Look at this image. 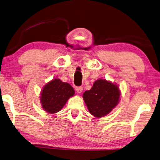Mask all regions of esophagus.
Masks as SVG:
<instances>
[{"mask_svg":"<svg viewBox=\"0 0 160 160\" xmlns=\"http://www.w3.org/2000/svg\"><path fill=\"white\" fill-rule=\"evenodd\" d=\"M76 91L77 93H81L83 91V87L82 86H77V87H76Z\"/></svg>","mask_w":160,"mask_h":160,"instance_id":"34e87169","label":"esophagus"}]
</instances>
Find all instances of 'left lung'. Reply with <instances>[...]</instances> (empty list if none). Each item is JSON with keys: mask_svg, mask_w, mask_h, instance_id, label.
Instances as JSON below:
<instances>
[{"mask_svg": "<svg viewBox=\"0 0 160 160\" xmlns=\"http://www.w3.org/2000/svg\"><path fill=\"white\" fill-rule=\"evenodd\" d=\"M120 96L118 85L101 78L96 80L92 88L83 94L88 111L97 118L106 116L116 108L120 101Z\"/></svg>", "mask_w": 160, "mask_h": 160, "instance_id": "1", "label": "left lung"}]
</instances>
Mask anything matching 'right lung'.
Wrapping results in <instances>:
<instances>
[{"mask_svg":"<svg viewBox=\"0 0 160 160\" xmlns=\"http://www.w3.org/2000/svg\"><path fill=\"white\" fill-rule=\"evenodd\" d=\"M75 91L69 83L54 78L44 86L41 91L40 102L44 111L53 114L61 111Z\"/></svg>","mask_w":160,"mask_h":160,"instance_id":"1","label":"right lung"}]
</instances>
